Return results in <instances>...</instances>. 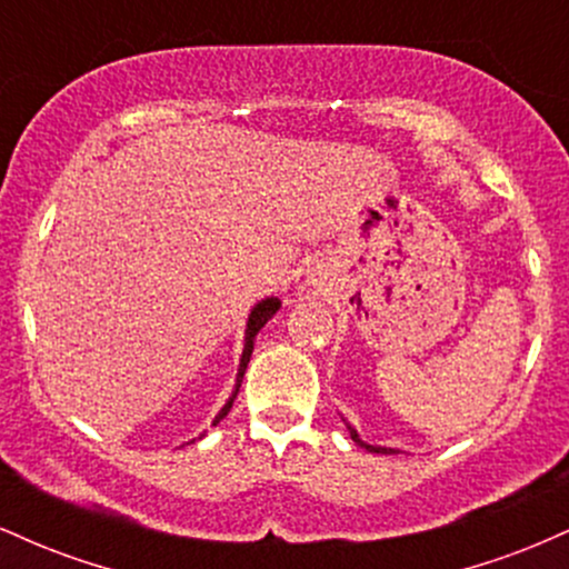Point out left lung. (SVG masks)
<instances>
[{
	"instance_id": "obj_1",
	"label": "left lung",
	"mask_w": 569,
	"mask_h": 569,
	"mask_svg": "<svg viewBox=\"0 0 569 569\" xmlns=\"http://www.w3.org/2000/svg\"><path fill=\"white\" fill-rule=\"evenodd\" d=\"M348 430H350V439L358 443V447H363V449H369V452H377V455H396V449H388V447H371V443H367V441H361V436L356 433V428H350L348 426Z\"/></svg>"
}]
</instances>
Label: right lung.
Here are the masks:
<instances>
[{"instance_id":"obj_1","label":"right lung","mask_w":569,"mask_h":569,"mask_svg":"<svg viewBox=\"0 0 569 569\" xmlns=\"http://www.w3.org/2000/svg\"><path fill=\"white\" fill-rule=\"evenodd\" d=\"M278 307H280V299H276V297H267V299H262V302H259L257 307H253V310H251V316H248V326H246V348H243V358H240V369H238V385H234V393L230 396V401L224 403V409H221L219 415H217V420H213V426H217L219 420H224V417H227V411L232 409V401H234V398H238V388H240V382H243L246 367H248V361H251V352H253V339H257L259 329H262V326H264L267 321H270L272 316H276V312H278Z\"/></svg>"}]
</instances>
